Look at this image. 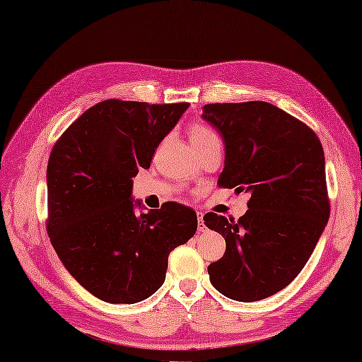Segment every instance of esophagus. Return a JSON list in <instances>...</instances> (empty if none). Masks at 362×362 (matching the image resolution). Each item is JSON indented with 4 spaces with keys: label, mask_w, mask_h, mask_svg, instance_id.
<instances>
[{
    "label": "esophagus",
    "mask_w": 362,
    "mask_h": 362,
    "mask_svg": "<svg viewBox=\"0 0 362 362\" xmlns=\"http://www.w3.org/2000/svg\"><path fill=\"white\" fill-rule=\"evenodd\" d=\"M199 217H197V228H199V230H200V233H206V225H205V220H203V214H202V212H199V214H197Z\"/></svg>",
    "instance_id": "esophagus-1"
}]
</instances>
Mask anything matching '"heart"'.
Returning a JSON list of instances; mask_svg holds the SVG:
<instances>
[{"instance_id": "heart-1", "label": "heart", "mask_w": 362, "mask_h": 362, "mask_svg": "<svg viewBox=\"0 0 362 362\" xmlns=\"http://www.w3.org/2000/svg\"><path fill=\"white\" fill-rule=\"evenodd\" d=\"M188 133H189V139H191L192 145L196 146L197 150L202 146H205L209 141H212V139L217 137L216 133L212 132L211 128H208L203 124H192L188 129Z\"/></svg>"}]
</instances>
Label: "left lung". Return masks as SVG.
I'll list each match as a JSON object with an SVG mask.
<instances>
[{"label":"left lung","instance_id":"1","mask_svg":"<svg viewBox=\"0 0 362 362\" xmlns=\"http://www.w3.org/2000/svg\"><path fill=\"white\" fill-rule=\"evenodd\" d=\"M202 117L225 142L218 187L251 192L237 221L208 212L225 255L208 266L212 286L235 301L280 292L301 272L327 225L330 203L318 136L269 102L208 104Z\"/></svg>","mask_w":362,"mask_h":362}]
</instances>
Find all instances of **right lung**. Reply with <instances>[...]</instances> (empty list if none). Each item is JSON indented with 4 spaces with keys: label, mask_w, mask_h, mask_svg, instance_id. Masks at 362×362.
I'll use <instances>...</instances> for the list:
<instances>
[{
    "label": "right lung",
    "mask_w": 362,
    "mask_h": 362,
    "mask_svg": "<svg viewBox=\"0 0 362 362\" xmlns=\"http://www.w3.org/2000/svg\"><path fill=\"white\" fill-rule=\"evenodd\" d=\"M189 107L107 99L53 145L47 165V233L59 260L96 298L134 304L165 281L168 255L196 234L197 216L175 202L136 214L139 168Z\"/></svg>",
    "instance_id": "right-lung-1"
}]
</instances>
